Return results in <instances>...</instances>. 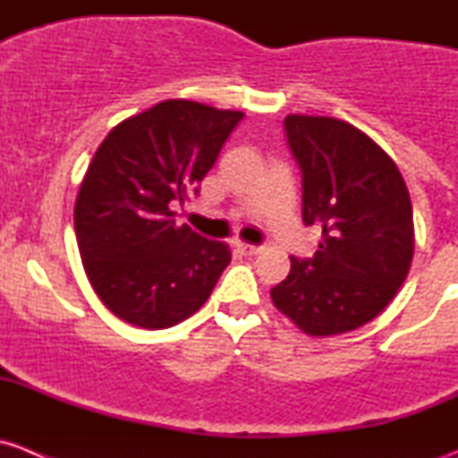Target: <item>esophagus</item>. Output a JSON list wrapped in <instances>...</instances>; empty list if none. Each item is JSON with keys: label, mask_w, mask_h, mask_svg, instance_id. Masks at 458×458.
I'll use <instances>...</instances> for the list:
<instances>
[{"label": "esophagus", "mask_w": 458, "mask_h": 458, "mask_svg": "<svg viewBox=\"0 0 458 458\" xmlns=\"http://www.w3.org/2000/svg\"><path fill=\"white\" fill-rule=\"evenodd\" d=\"M237 248L239 252H243V255H259V252H261V246H252V243H243V242H239Z\"/></svg>", "instance_id": "esophagus-1"}]
</instances>
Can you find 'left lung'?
I'll return each mask as SVG.
<instances>
[{"label": "left lung", "mask_w": 458, "mask_h": 458, "mask_svg": "<svg viewBox=\"0 0 458 458\" xmlns=\"http://www.w3.org/2000/svg\"><path fill=\"white\" fill-rule=\"evenodd\" d=\"M285 140L301 170V216L321 228L315 255L293 257L270 290L306 335L372 321L405 281L414 255L412 203L394 161L366 132L332 117L288 114Z\"/></svg>", "instance_id": "8db88e82"}]
</instances>
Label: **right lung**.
<instances>
[{
	"label": "right lung",
	"instance_id": "obj_1",
	"mask_svg": "<svg viewBox=\"0 0 458 458\" xmlns=\"http://www.w3.org/2000/svg\"><path fill=\"white\" fill-rule=\"evenodd\" d=\"M243 119L168 99L126 119L97 148L75 203V233L97 297L132 326L161 330L208 301L230 248L174 224V203L199 195Z\"/></svg>",
	"mask_w": 458,
	"mask_h": 458
}]
</instances>
